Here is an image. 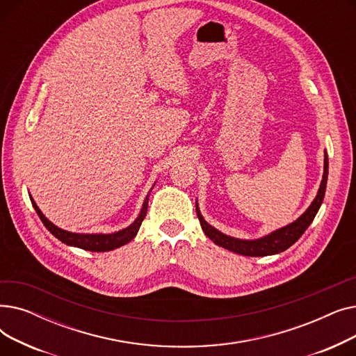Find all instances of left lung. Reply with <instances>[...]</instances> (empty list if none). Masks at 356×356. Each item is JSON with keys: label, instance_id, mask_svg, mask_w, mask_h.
Listing matches in <instances>:
<instances>
[{"label": "left lung", "instance_id": "1", "mask_svg": "<svg viewBox=\"0 0 356 356\" xmlns=\"http://www.w3.org/2000/svg\"><path fill=\"white\" fill-rule=\"evenodd\" d=\"M327 173H329V160H327V154L325 152L323 177L321 181L319 192H317L310 207L306 209V212L300 218H297L294 222L289 223V225L280 228L277 231H273L271 234H268L263 238L239 239V238H234V236L222 234L220 231H218L216 228L209 225V223L203 219V216L199 211V207H197V202H196V212H197L200 227H202L204 235H207L209 239H212L216 245H219L222 248H227V250L241 254V255L266 257V255H274L278 252H283L287 248H290L294 242L305 234V231L313 222L317 211H319L321 204L323 202V197H325V192H326Z\"/></svg>", "mask_w": 356, "mask_h": 356}]
</instances>
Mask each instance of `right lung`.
I'll use <instances>...</instances> for the list:
<instances>
[{"label":"right lung","mask_w":356,"mask_h":356,"mask_svg":"<svg viewBox=\"0 0 356 356\" xmlns=\"http://www.w3.org/2000/svg\"><path fill=\"white\" fill-rule=\"evenodd\" d=\"M153 188H154V186H153ZM153 188L149 189V192L153 191ZM149 192H148L147 197L144 199L143 208H141L137 219L133 223H131L129 227H127V228H124V229H121L118 232H114V234H76V232L65 231V229H62L59 227H56L54 223H51L43 215V212L39 209V207H37L35 202L33 200L31 196H30V200L33 203L34 211L37 212V215H39V218L42 219L43 225L56 238H58L59 241H62L63 244L70 245V247L82 248V250H86V251H92V252H105V251H112V250H115V248H120V247L128 244L131 239H134V236L137 235V232H138V229L141 227V222L144 220L145 213H147Z\"/></svg>","instance_id":"add662e5"}]
</instances>
